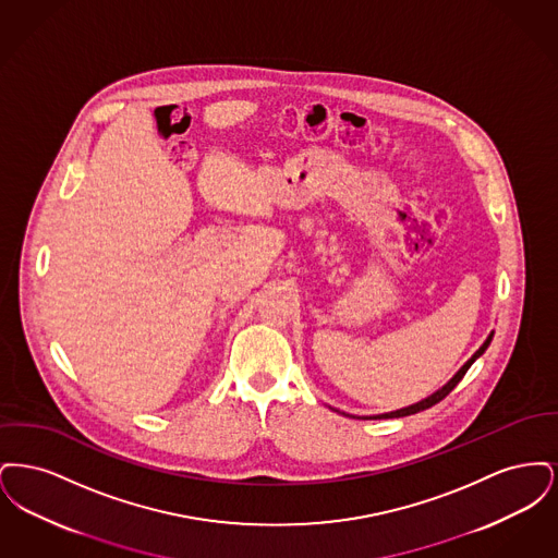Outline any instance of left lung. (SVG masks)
Listing matches in <instances>:
<instances>
[{"instance_id":"left-lung-1","label":"left lung","mask_w":558,"mask_h":558,"mask_svg":"<svg viewBox=\"0 0 558 558\" xmlns=\"http://www.w3.org/2000/svg\"><path fill=\"white\" fill-rule=\"evenodd\" d=\"M492 339H494V332L485 339V343L478 347L477 351H475V355L460 368V371L456 372L453 376H451L450 380L441 387V389H437L433 396H428V398L423 399V401H416V403H412V405H408V408H401V410H396V412H385V414H376V416H360V418H364V421H368V418H401V416H410V414H416V412H423L426 408H430V405H435V403H439L441 399L446 398V396H450L451 389L462 380V376L466 374V371L473 366V362L481 357L483 353H485V349L489 347L492 343ZM339 412V410H337ZM345 414V412H343ZM349 416V414H347ZM351 418H355V416H351Z\"/></svg>"}]
</instances>
